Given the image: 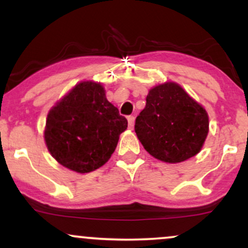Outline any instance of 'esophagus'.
I'll use <instances>...</instances> for the list:
<instances>
[{
  "label": "esophagus",
  "instance_id": "esophagus-1",
  "mask_svg": "<svg viewBox=\"0 0 248 248\" xmlns=\"http://www.w3.org/2000/svg\"><path fill=\"white\" fill-rule=\"evenodd\" d=\"M127 119H128V127H129L130 129H133L134 122H135V118H134L133 115H129Z\"/></svg>",
  "mask_w": 248,
  "mask_h": 248
}]
</instances>
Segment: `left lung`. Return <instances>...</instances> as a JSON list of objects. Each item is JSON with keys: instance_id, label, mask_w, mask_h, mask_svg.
<instances>
[{"instance_id": "obj_1", "label": "left lung", "mask_w": 248, "mask_h": 248, "mask_svg": "<svg viewBox=\"0 0 248 248\" xmlns=\"http://www.w3.org/2000/svg\"><path fill=\"white\" fill-rule=\"evenodd\" d=\"M135 120V133L150 155L178 163L201 152L209 133V116L175 82L158 85L147 95Z\"/></svg>"}]
</instances>
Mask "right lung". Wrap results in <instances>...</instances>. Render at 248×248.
<instances>
[{"instance_id":"add662e5","label":"right lung","mask_w":248,"mask_h":248,"mask_svg":"<svg viewBox=\"0 0 248 248\" xmlns=\"http://www.w3.org/2000/svg\"><path fill=\"white\" fill-rule=\"evenodd\" d=\"M127 126V119L106 99L104 87L82 81L50 110L44 138L62 166L85 173L109 160Z\"/></svg>"}]
</instances>
